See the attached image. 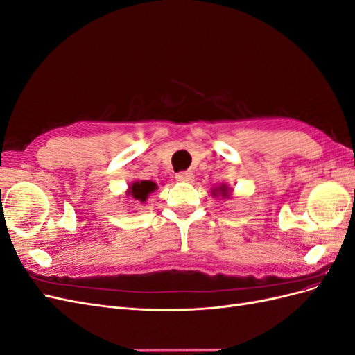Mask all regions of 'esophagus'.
Instances as JSON below:
<instances>
[{"instance_id":"1","label":"esophagus","mask_w":355,"mask_h":355,"mask_svg":"<svg viewBox=\"0 0 355 355\" xmlns=\"http://www.w3.org/2000/svg\"><path fill=\"white\" fill-rule=\"evenodd\" d=\"M176 179L179 182H187V184H191V182H194V175H192L191 171H180V173L176 175Z\"/></svg>"}]
</instances>
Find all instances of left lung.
<instances>
[{
    "label": "left lung",
    "mask_w": 355,
    "mask_h": 355,
    "mask_svg": "<svg viewBox=\"0 0 355 355\" xmlns=\"http://www.w3.org/2000/svg\"><path fill=\"white\" fill-rule=\"evenodd\" d=\"M211 196H213L214 198H218V197H222V198H231V196H232V191H231V188H230L228 185L222 184V185H219V187H214V188H211Z\"/></svg>",
    "instance_id": "8db88e82"
}]
</instances>
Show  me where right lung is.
I'll list each match as a JSON object with an SVG mask.
<instances>
[{
    "mask_svg": "<svg viewBox=\"0 0 355 355\" xmlns=\"http://www.w3.org/2000/svg\"><path fill=\"white\" fill-rule=\"evenodd\" d=\"M157 184L153 180H135L132 184H128V188L125 191V197L132 198L135 201L145 202L149 197V194L157 189Z\"/></svg>",
    "mask_w": 355,
    "mask_h": 355,
    "instance_id": "1",
    "label": "right lung"
}]
</instances>
